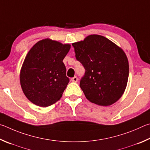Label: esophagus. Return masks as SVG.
<instances>
[{"mask_svg": "<svg viewBox=\"0 0 150 150\" xmlns=\"http://www.w3.org/2000/svg\"><path fill=\"white\" fill-rule=\"evenodd\" d=\"M78 80V78L76 76H74V78H71V81H72V82H77Z\"/></svg>", "mask_w": 150, "mask_h": 150, "instance_id": "obj_1", "label": "esophagus"}]
</instances>
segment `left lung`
Segmentation results:
<instances>
[{
  "mask_svg": "<svg viewBox=\"0 0 150 150\" xmlns=\"http://www.w3.org/2000/svg\"><path fill=\"white\" fill-rule=\"evenodd\" d=\"M72 46L76 58L86 70L80 83L86 98L101 106L117 102L125 92L129 74L124 51L109 39L96 34Z\"/></svg>",
  "mask_w": 150,
  "mask_h": 150,
  "instance_id": "obj_1",
  "label": "left lung"
}]
</instances>
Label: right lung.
Instances as JSON below:
<instances>
[{
	"instance_id": "right-lung-1",
	"label": "right lung",
	"mask_w": 150,
	"mask_h": 150,
	"mask_svg": "<svg viewBox=\"0 0 150 150\" xmlns=\"http://www.w3.org/2000/svg\"><path fill=\"white\" fill-rule=\"evenodd\" d=\"M70 44L47 38L29 51L20 73V85L29 100L47 107L61 98L69 78L62 60L70 51Z\"/></svg>"
}]
</instances>
